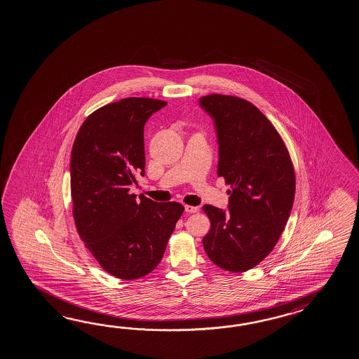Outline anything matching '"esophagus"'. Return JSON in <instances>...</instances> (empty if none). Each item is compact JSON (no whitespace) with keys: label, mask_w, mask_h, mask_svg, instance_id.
I'll use <instances>...</instances> for the list:
<instances>
[{"label":"esophagus","mask_w":359,"mask_h":359,"mask_svg":"<svg viewBox=\"0 0 359 359\" xmlns=\"http://www.w3.org/2000/svg\"><path fill=\"white\" fill-rule=\"evenodd\" d=\"M184 210L187 212V213H196L199 208L198 207H192V205H184Z\"/></svg>","instance_id":"34e87169"}]
</instances>
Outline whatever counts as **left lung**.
I'll return each instance as SVG.
<instances>
[{
  "mask_svg": "<svg viewBox=\"0 0 359 359\" xmlns=\"http://www.w3.org/2000/svg\"><path fill=\"white\" fill-rule=\"evenodd\" d=\"M199 104L216 128L217 175L231 187L227 210L203 205L210 219L203 245L217 266L242 273L259 265L283 233L294 199V170L276 128L248 100L212 94Z\"/></svg>",
  "mask_w": 359,
  "mask_h": 359,
  "instance_id": "1",
  "label": "left lung"
}]
</instances>
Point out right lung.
<instances>
[{
    "label": "right lung",
    "mask_w": 359,
    "mask_h": 359,
    "mask_svg": "<svg viewBox=\"0 0 359 359\" xmlns=\"http://www.w3.org/2000/svg\"><path fill=\"white\" fill-rule=\"evenodd\" d=\"M164 100L124 98L86 117L71 152V196L80 238L102 269L132 280L163 259L184 205L129 191L144 175L143 128Z\"/></svg>",
    "instance_id": "add662e5"
}]
</instances>
